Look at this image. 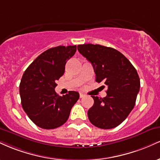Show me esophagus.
<instances>
[{
  "label": "esophagus",
  "instance_id": "34e87169",
  "mask_svg": "<svg viewBox=\"0 0 160 160\" xmlns=\"http://www.w3.org/2000/svg\"><path fill=\"white\" fill-rule=\"evenodd\" d=\"M85 95H84V94H82V93H80V98H83V97H85Z\"/></svg>",
  "mask_w": 160,
  "mask_h": 160
}]
</instances>
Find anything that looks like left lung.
I'll return each mask as SVG.
<instances>
[{"label":"left lung","instance_id":"8db88e82","mask_svg":"<svg viewBox=\"0 0 160 160\" xmlns=\"http://www.w3.org/2000/svg\"><path fill=\"white\" fill-rule=\"evenodd\" d=\"M78 50L93 66L96 82L107 86L103 98L92 96L90 122L101 129L116 128L124 122L136 103L140 79L133 65L121 52L100 45H79Z\"/></svg>","mask_w":160,"mask_h":160}]
</instances>
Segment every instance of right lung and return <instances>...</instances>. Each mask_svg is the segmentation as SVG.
<instances>
[{"mask_svg":"<svg viewBox=\"0 0 160 160\" xmlns=\"http://www.w3.org/2000/svg\"><path fill=\"white\" fill-rule=\"evenodd\" d=\"M76 51V45H60L47 50L23 74L19 86L22 106L30 120L39 128L50 130L65 124L80 98L77 92L59 96L54 90L56 82L64 74L67 61Z\"/></svg>","mask_w":160,"mask_h":160,"instance_id":"obj_1","label":"right lung"}]
</instances>
